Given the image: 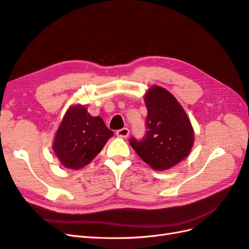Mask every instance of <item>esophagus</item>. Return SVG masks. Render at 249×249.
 I'll return each mask as SVG.
<instances>
[{"instance_id": "obj_1", "label": "esophagus", "mask_w": 249, "mask_h": 249, "mask_svg": "<svg viewBox=\"0 0 249 249\" xmlns=\"http://www.w3.org/2000/svg\"><path fill=\"white\" fill-rule=\"evenodd\" d=\"M129 129L128 128H122V129L117 130V135L120 136V138H127L129 135Z\"/></svg>"}]
</instances>
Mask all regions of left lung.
I'll use <instances>...</instances> for the list:
<instances>
[{
    "label": "left lung",
    "mask_w": 249,
    "mask_h": 249,
    "mask_svg": "<svg viewBox=\"0 0 249 249\" xmlns=\"http://www.w3.org/2000/svg\"><path fill=\"white\" fill-rule=\"evenodd\" d=\"M145 102L147 131L141 140L131 136L129 143L153 170L164 171L188 155L194 145V129L180 103L163 88L152 87Z\"/></svg>",
    "instance_id": "1"
}]
</instances>
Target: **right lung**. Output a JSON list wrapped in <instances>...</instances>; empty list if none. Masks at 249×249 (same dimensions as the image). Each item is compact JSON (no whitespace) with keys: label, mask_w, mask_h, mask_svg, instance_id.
<instances>
[{"label":"right lung","mask_w":249,"mask_h":249,"mask_svg":"<svg viewBox=\"0 0 249 249\" xmlns=\"http://www.w3.org/2000/svg\"><path fill=\"white\" fill-rule=\"evenodd\" d=\"M113 135L100 117H92L84 107H73L55 134L53 151L64 166L77 170L90 163Z\"/></svg>","instance_id":"add662e5"}]
</instances>
